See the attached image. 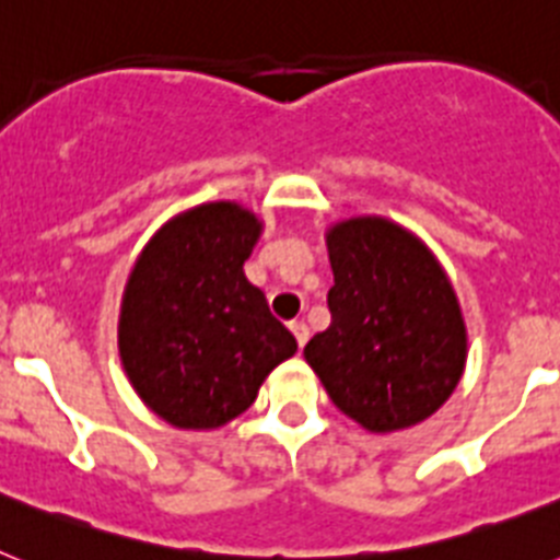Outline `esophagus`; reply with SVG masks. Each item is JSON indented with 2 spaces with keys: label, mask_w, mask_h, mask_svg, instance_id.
<instances>
[{
  "label": "esophagus",
  "mask_w": 560,
  "mask_h": 560,
  "mask_svg": "<svg viewBox=\"0 0 560 560\" xmlns=\"http://www.w3.org/2000/svg\"><path fill=\"white\" fill-rule=\"evenodd\" d=\"M289 328L296 339V348H305V341H308V328H305V323H291Z\"/></svg>",
  "instance_id": "34e87169"
}]
</instances>
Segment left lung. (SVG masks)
I'll return each instance as SVG.
<instances>
[{
    "label": "left lung",
    "instance_id": "obj_1",
    "mask_svg": "<svg viewBox=\"0 0 560 560\" xmlns=\"http://www.w3.org/2000/svg\"><path fill=\"white\" fill-rule=\"evenodd\" d=\"M330 325L305 361L341 412L370 432H395L446 404L465 368L457 296L432 252L384 219L328 232Z\"/></svg>",
    "mask_w": 560,
    "mask_h": 560
}]
</instances>
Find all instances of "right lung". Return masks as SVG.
<instances>
[{"mask_svg": "<svg viewBox=\"0 0 560 560\" xmlns=\"http://www.w3.org/2000/svg\"><path fill=\"white\" fill-rule=\"evenodd\" d=\"M260 224L230 201L167 221L128 277L122 368L153 412L179 429H215L252 407L266 375L294 355L264 291L244 277Z\"/></svg>", "mask_w": 560, "mask_h": 560, "instance_id": "1", "label": "right lung"}]
</instances>
